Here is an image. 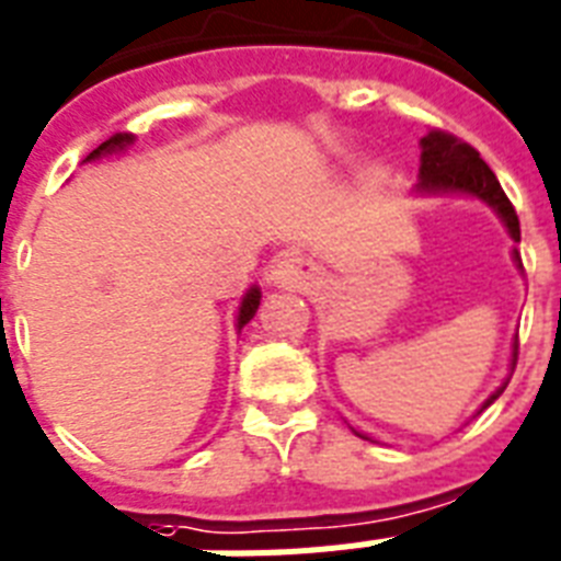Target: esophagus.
<instances>
[{
	"label": "esophagus",
	"mask_w": 561,
	"mask_h": 561,
	"mask_svg": "<svg viewBox=\"0 0 561 561\" xmlns=\"http://www.w3.org/2000/svg\"><path fill=\"white\" fill-rule=\"evenodd\" d=\"M312 272H314V263L309 261V257H300V254H286V257H280V261L275 263L272 277H275L277 284L298 286L300 280H307Z\"/></svg>",
	"instance_id": "esophagus-1"
}]
</instances>
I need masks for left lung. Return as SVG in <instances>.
<instances>
[{"mask_svg":"<svg viewBox=\"0 0 561 561\" xmlns=\"http://www.w3.org/2000/svg\"><path fill=\"white\" fill-rule=\"evenodd\" d=\"M421 192H467L481 197L484 203L496 208L502 215L504 226L511 231V238L519 243V217H516V208L507 201V194L499 186L496 174L490 171V165L484 163L470 142L458 140L456 134H447L442 128H433V131L421 140ZM516 261L522 263L519 252H516ZM516 355H519V344L513 350V367H516ZM507 387V383H504ZM496 390L493 396L484 401V407H490L504 392ZM481 407V410H484Z\"/></svg>","mask_w":561,"mask_h":561,"instance_id":"8db88e82","label":"left lung"}]
</instances>
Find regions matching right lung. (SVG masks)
Here are the masks:
<instances>
[{
	"instance_id": "1",
	"label": "right lung",
	"mask_w": 561,
	"mask_h": 561,
	"mask_svg": "<svg viewBox=\"0 0 561 561\" xmlns=\"http://www.w3.org/2000/svg\"><path fill=\"white\" fill-rule=\"evenodd\" d=\"M125 142H131V137L128 134H117V137H111L108 142H103L100 148H94L91 154H88V160H96L100 154H105V151H114V148H123ZM257 307H261V289L254 286V289L247 291V298H243V304H240V312H238V330H243L249 321L254 318V312H257Z\"/></svg>"
}]
</instances>
